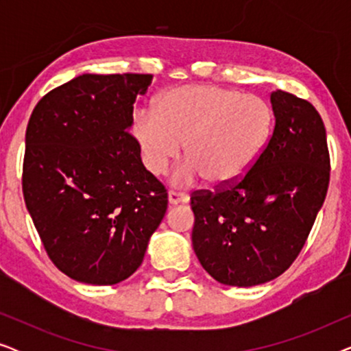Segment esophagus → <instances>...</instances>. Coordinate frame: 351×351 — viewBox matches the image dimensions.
<instances>
[{"label":"esophagus","instance_id":"1","mask_svg":"<svg viewBox=\"0 0 351 351\" xmlns=\"http://www.w3.org/2000/svg\"><path fill=\"white\" fill-rule=\"evenodd\" d=\"M167 199H169V204L171 206H176V204H186L189 203V195L185 193H179V191H174L171 190L169 193H167Z\"/></svg>","mask_w":351,"mask_h":351}]
</instances>
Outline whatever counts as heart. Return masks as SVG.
<instances>
[{
    "instance_id": "obj_1",
    "label": "heart",
    "mask_w": 351,
    "mask_h": 351,
    "mask_svg": "<svg viewBox=\"0 0 351 351\" xmlns=\"http://www.w3.org/2000/svg\"><path fill=\"white\" fill-rule=\"evenodd\" d=\"M275 112L267 99L220 86L171 89L155 112L134 113L132 134L143 165L162 174L180 155L189 158L174 174L179 185L206 177L210 185H232L247 174L270 142Z\"/></svg>"
}]
</instances>
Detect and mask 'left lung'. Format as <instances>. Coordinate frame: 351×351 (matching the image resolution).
I'll list each match as a JSON object with an SVG mask.
<instances>
[{"label": "left lung", "mask_w": 351, "mask_h": 351, "mask_svg": "<svg viewBox=\"0 0 351 351\" xmlns=\"http://www.w3.org/2000/svg\"><path fill=\"white\" fill-rule=\"evenodd\" d=\"M275 128L246 176L191 195V241L215 281L249 287L275 280L308 238L329 186L326 128L308 100L285 90L270 95Z\"/></svg>", "instance_id": "8db88e82"}]
</instances>
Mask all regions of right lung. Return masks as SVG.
<instances>
[{
  "label": "right lung",
  "instance_id": "1",
  "mask_svg": "<svg viewBox=\"0 0 351 351\" xmlns=\"http://www.w3.org/2000/svg\"><path fill=\"white\" fill-rule=\"evenodd\" d=\"M152 75H81L47 93L25 132L22 191L43 246L62 273L112 286L141 267L167 209L129 134Z\"/></svg>",
  "mask_w": 351,
  "mask_h": 351
}]
</instances>
